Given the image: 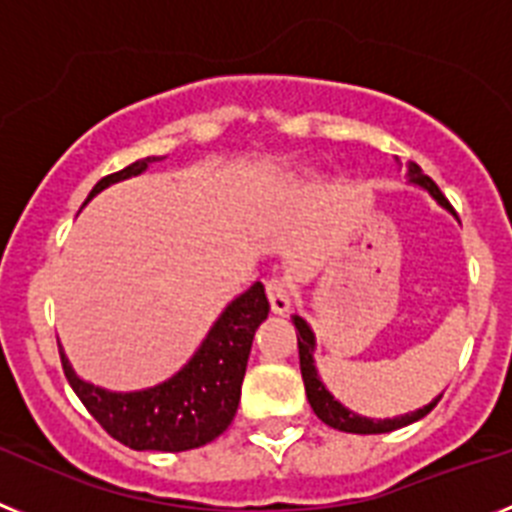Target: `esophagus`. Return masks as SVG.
Masks as SVG:
<instances>
[{"mask_svg":"<svg viewBox=\"0 0 512 512\" xmlns=\"http://www.w3.org/2000/svg\"><path fill=\"white\" fill-rule=\"evenodd\" d=\"M265 291H268L270 299V309L276 312V315H286L294 304V289H291L289 283L283 281V278H270L265 283Z\"/></svg>","mask_w":512,"mask_h":512,"instance_id":"1","label":"esophagus"}]
</instances>
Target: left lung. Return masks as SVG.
I'll list each match as a JSON object with an SVG mask.
<instances>
[{"label":"left lung","instance_id":"1","mask_svg":"<svg viewBox=\"0 0 512 512\" xmlns=\"http://www.w3.org/2000/svg\"><path fill=\"white\" fill-rule=\"evenodd\" d=\"M409 176L411 182L422 184V187H427L429 192H432V197H435L437 203L442 205V208H450L448 197L442 195L440 187H437L432 179H429L427 174L422 171V166H416L414 161L409 163ZM291 322H294L296 328V346H299V367H302V380H304V390H307V398H309V406H312V411L317 414V419H322V422L328 424V427L333 429H341V432H356V435H382V432H393V429L398 427H406V424L411 422H419L422 416H427L429 411L435 409L437 401H440L442 395H437L435 401L429 403V406H424V409L419 411H411V414L406 416H395V419H367V416H356L354 411L343 409L341 403L333 398V395L325 390V385L320 382V377H317L315 372V362H312V351H315V336H312V330L307 328V322L302 320V317H291Z\"/></svg>","mask_w":512,"mask_h":512}]
</instances>
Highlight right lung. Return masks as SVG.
Returning <instances> with one entry per match:
<instances>
[{
  "instance_id": "add662e5",
  "label": "right lung",
  "mask_w": 512,
  "mask_h": 512,
  "mask_svg": "<svg viewBox=\"0 0 512 512\" xmlns=\"http://www.w3.org/2000/svg\"><path fill=\"white\" fill-rule=\"evenodd\" d=\"M153 161L158 158H143L130 163L127 169L103 176L90 190L88 200L103 187L140 174ZM268 312L270 304L265 286L257 281L226 307L190 362L156 388L137 390V393H109L80 380L59 351L64 377L90 416L127 448L161 450V453L200 448L226 432L234 419L252 338Z\"/></svg>"
}]
</instances>
